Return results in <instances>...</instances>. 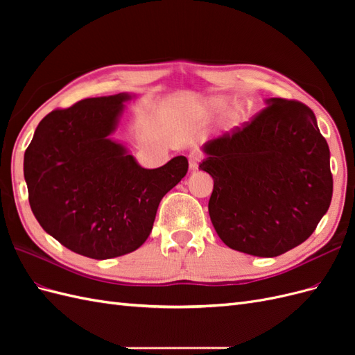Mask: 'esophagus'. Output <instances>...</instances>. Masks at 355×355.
<instances>
[{
  "mask_svg": "<svg viewBox=\"0 0 355 355\" xmlns=\"http://www.w3.org/2000/svg\"><path fill=\"white\" fill-rule=\"evenodd\" d=\"M201 154L200 151H197V149H194V151H191L189 155H188V159H189V168L191 170H197L200 161H201Z\"/></svg>",
  "mask_w": 355,
  "mask_h": 355,
  "instance_id": "esophagus-1",
  "label": "esophagus"
}]
</instances>
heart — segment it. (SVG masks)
<instances>
[{
	"label": "heart",
	"instance_id": "1",
	"mask_svg": "<svg viewBox=\"0 0 355 355\" xmlns=\"http://www.w3.org/2000/svg\"><path fill=\"white\" fill-rule=\"evenodd\" d=\"M225 106H227V102L225 101H222V99H211L210 102H209V108H211V110H223ZM234 121H237L239 120V115H234V118H232Z\"/></svg>",
	"mask_w": 355,
	"mask_h": 355
}]
</instances>
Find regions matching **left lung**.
Instances as JSON below:
<instances>
[{
	"label": "left lung",
	"instance_id": "left-lung-1",
	"mask_svg": "<svg viewBox=\"0 0 355 355\" xmlns=\"http://www.w3.org/2000/svg\"><path fill=\"white\" fill-rule=\"evenodd\" d=\"M252 123L202 145L213 178L209 214L234 250L274 257L302 244L329 210L330 151L314 112L266 99Z\"/></svg>",
	"mask_w": 355,
	"mask_h": 355
}]
</instances>
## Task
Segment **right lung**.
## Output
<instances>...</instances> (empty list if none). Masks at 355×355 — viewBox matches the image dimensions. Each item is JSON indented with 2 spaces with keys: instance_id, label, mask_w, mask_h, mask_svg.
<instances>
[{
  "instance_id": "obj_1",
  "label": "right lung",
  "mask_w": 355,
  "mask_h": 355,
  "mask_svg": "<svg viewBox=\"0 0 355 355\" xmlns=\"http://www.w3.org/2000/svg\"><path fill=\"white\" fill-rule=\"evenodd\" d=\"M132 98L118 93L51 111L25 151L24 175L38 223L92 259L139 249L153 231L161 198L188 171L184 155L144 168L111 137Z\"/></svg>"
}]
</instances>
